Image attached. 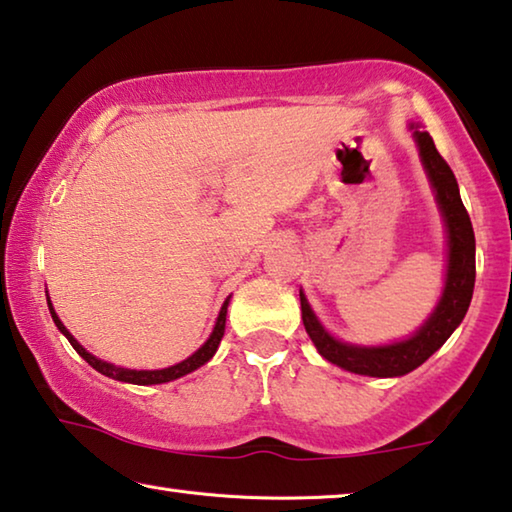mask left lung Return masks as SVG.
<instances>
[{
  "mask_svg": "<svg viewBox=\"0 0 512 512\" xmlns=\"http://www.w3.org/2000/svg\"><path fill=\"white\" fill-rule=\"evenodd\" d=\"M412 139L417 143L421 166H424L428 182L435 193L437 209L446 227V275L442 296L437 300L431 316L421 323L419 330L410 337L392 344L360 346L348 344L323 328L319 316L300 289V312L312 344L323 358L358 376L373 378H399L421 367L440 348L451 332L456 330L469 310L476 280V239L469 214L460 200L456 175L449 164L437 152L431 134L410 123Z\"/></svg>",
  "mask_w": 512,
  "mask_h": 512,
  "instance_id": "obj_1",
  "label": "left lung"
}]
</instances>
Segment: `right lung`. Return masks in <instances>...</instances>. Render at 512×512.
Listing matches in <instances>:
<instances>
[{
	"instance_id": "add662e5",
	"label": "right lung",
	"mask_w": 512,
	"mask_h": 512,
	"mask_svg": "<svg viewBox=\"0 0 512 512\" xmlns=\"http://www.w3.org/2000/svg\"><path fill=\"white\" fill-rule=\"evenodd\" d=\"M230 298L232 296L225 298L221 312H218V316H216L212 335L207 337V342L202 344L196 353L189 355V358H186V360L177 362V364H173V367H166V369H125V367H116V364L95 358V355L88 353L86 348L81 346L77 339L70 335V330L63 326V321L59 319V314L54 312V305H52L50 298H47V307H50V314H52V319L56 323V328L61 330V335H66V339L72 344V348H75V351L81 355V358H84L88 364H91L95 371H100L102 376H109L113 380H120V383H132V385H161V383H170V380H177V378L186 376V373L200 369L202 364H207L209 360L214 358L216 348H218V344H221V339L225 335V316H227V305H230Z\"/></svg>"
}]
</instances>
